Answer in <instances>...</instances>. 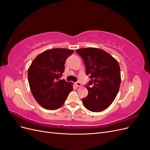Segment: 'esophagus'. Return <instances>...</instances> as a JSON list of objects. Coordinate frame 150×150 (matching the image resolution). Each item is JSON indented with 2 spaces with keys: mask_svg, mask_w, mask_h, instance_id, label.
Masks as SVG:
<instances>
[{
  "mask_svg": "<svg viewBox=\"0 0 150 150\" xmlns=\"http://www.w3.org/2000/svg\"><path fill=\"white\" fill-rule=\"evenodd\" d=\"M75 84L76 85L77 87H81V86H82V85H81V83L80 82H76V83H75Z\"/></svg>",
  "mask_w": 150,
  "mask_h": 150,
  "instance_id": "obj_1",
  "label": "esophagus"
}]
</instances>
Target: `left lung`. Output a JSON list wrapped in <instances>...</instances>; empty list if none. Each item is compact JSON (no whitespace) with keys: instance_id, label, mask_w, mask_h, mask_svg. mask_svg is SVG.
Listing matches in <instances>:
<instances>
[{"instance_id":"1","label":"left lung","mask_w":150,"mask_h":150,"mask_svg":"<svg viewBox=\"0 0 150 150\" xmlns=\"http://www.w3.org/2000/svg\"><path fill=\"white\" fill-rule=\"evenodd\" d=\"M86 66V75L91 79L86 87L88 96L83 98L84 107L100 112L110 106L119 91L121 84L120 65L115 59L99 48L76 50Z\"/></svg>"}]
</instances>
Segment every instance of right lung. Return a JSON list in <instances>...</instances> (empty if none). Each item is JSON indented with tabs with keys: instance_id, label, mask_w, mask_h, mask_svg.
<instances>
[{
	"instance_id": "1",
	"label": "right lung",
	"mask_w": 150,
	"mask_h": 150,
	"mask_svg": "<svg viewBox=\"0 0 150 150\" xmlns=\"http://www.w3.org/2000/svg\"><path fill=\"white\" fill-rule=\"evenodd\" d=\"M74 50L54 48L36 57L28 69V81L35 101L47 110H54L64 104L73 89L72 83L60 79L66 59Z\"/></svg>"
}]
</instances>
